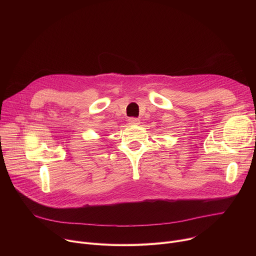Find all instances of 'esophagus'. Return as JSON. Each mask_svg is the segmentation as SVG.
<instances>
[{"instance_id": "obj_1", "label": "esophagus", "mask_w": 256, "mask_h": 256, "mask_svg": "<svg viewBox=\"0 0 256 256\" xmlns=\"http://www.w3.org/2000/svg\"><path fill=\"white\" fill-rule=\"evenodd\" d=\"M128 124L132 126H136L140 124V120L136 118H128Z\"/></svg>"}]
</instances>
